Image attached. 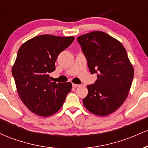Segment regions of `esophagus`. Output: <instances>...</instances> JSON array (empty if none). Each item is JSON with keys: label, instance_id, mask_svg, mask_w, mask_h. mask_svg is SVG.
Returning <instances> with one entry per match:
<instances>
[{"label": "esophagus", "instance_id": "esophagus-1", "mask_svg": "<svg viewBox=\"0 0 148 148\" xmlns=\"http://www.w3.org/2000/svg\"><path fill=\"white\" fill-rule=\"evenodd\" d=\"M80 85H78V84H72V87L73 88H78L79 87Z\"/></svg>", "mask_w": 148, "mask_h": 148}]
</instances>
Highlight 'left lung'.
I'll list each match as a JSON object with an SVG mask.
<instances>
[{
	"instance_id": "8db88e82",
	"label": "left lung",
	"mask_w": 148,
	"mask_h": 148,
	"mask_svg": "<svg viewBox=\"0 0 148 148\" xmlns=\"http://www.w3.org/2000/svg\"><path fill=\"white\" fill-rule=\"evenodd\" d=\"M91 74L97 73L94 84L88 85L83 99L93 114L106 116L114 113L126 100L134 75L126 49L120 42L101 31L77 37Z\"/></svg>"
}]
</instances>
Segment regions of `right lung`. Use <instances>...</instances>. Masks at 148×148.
Here are the masks:
<instances>
[{
	"mask_svg": "<svg viewBox=\"0 0 148 148\" xmlns=\"http://www.w3.org/2000/svg\"><path fill=\"white\" fill-rule=\"evenodd\" d=\"M74 40V36L38 35L18 49L12 73L20 99L35 114L48 117L56 113L72 90L71 82H51L49 73L55 70L58 56Z\"/></svg>",
	"mask_w": 148,
	"mask_h": 148,
	"instance_id": "obj_1",
	"label": "right lung"
}]
</instances>
